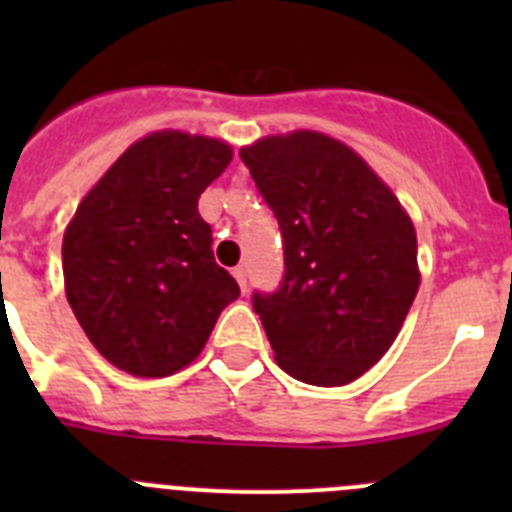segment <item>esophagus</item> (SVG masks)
Masks as SVG:
<instances>
[{
    "instance_id": "34e87169",
    "label": "esophagus",
    "mask_w": 512,
    "mask_h": 512,
    "mask_svg": "<svg viewBox=\"0 0 512 512\" xmlns=\"http://www.w3.org/2000/svg\"><path fill=\"white\" fill-rule=\"evenodd\" d=\"M233 277H235V282L241 284L243 292H246V287H248V282H246V269H243V266H235V269H233Z\"/></svg>"
}]
</instances>
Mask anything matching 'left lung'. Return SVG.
Here are the masks:
<instances>
[{"mask_svg": "<svg viewBox=\"0 0 512 512\" xmlns=\"http://www.w3.org/2000/svg\"><path fill=\"white\" fill-rule=\"evenodd\" d=\"M284 238V282L253 295L289 377L343 387L395 343L420 287L418 235L382 176L318 130L241 148Z\"/></svg>", "mask_w": 512, "mask_h": 512, "instance_id": "1", "label": "left lung"}]
</instances>
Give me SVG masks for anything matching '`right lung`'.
I'll list each match as a JSON object with an SVG mask.
<instances>
[{"label": "right lung", "mask_w": 512, "mask_h": 512, "mask_svg": "<svg viewBox=\"0 0 512 512\" xmlns=\"http://www.w3.org/2000/svg\"><path fill=\"white\" fill-rule=\"evenodd\" d=\"M233 161L230 143L184 130L135 140L84 194L63 233V287L104 359L169 377L202 354L241 295L212 256L200 194Z\"/></svg>", "instance_id": "add662e5"}]
</instances>
